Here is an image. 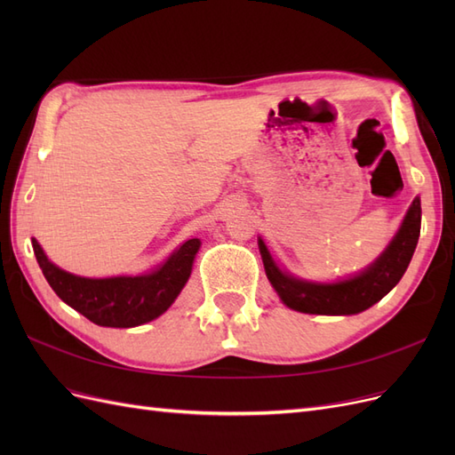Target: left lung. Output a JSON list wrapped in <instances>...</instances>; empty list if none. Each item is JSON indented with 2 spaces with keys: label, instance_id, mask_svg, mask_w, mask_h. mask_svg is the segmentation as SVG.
I'll return each mask as SVG.
<instances>
[{
  "label": "left lung",
  "instance_id": "8db88e82",
  "mask_svg": "<svg viewBox=\"0 0 455 455\" xmlns=\"http://www.w3.org/2000/svg\"><path fill=\"white\" fill-rule=\"evenodd\" d=\"M419 228L421 203L416 199L411 203L404 222L387 246V251L361 275L332 284L306 283L291 277V275L283 273L275 264L264 241L258 239V244L267 279L288 307L315 315H355L374 306L376 301L391 292L393 286L403 279L416 251Z\"/></svg>",
  "mask_w": 455,
  "mask_h": 455
}]
</instances>
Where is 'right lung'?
<instances>
[{
	"instance_id": "obj_1",
	"label": "right lung",
	"mask_w": 455,
	"mask_h": 455,
	"mask_svg": "<svg viewBox=\"0 0 455 455\" xmlns=\"http://www.w3.org/2000/svg\"><path fill=\"white\" fill-rule=\"evenodd\" d=\"M199 244V239L186 241L157 271L149 275L85 279L51 264L39 243L32 239L37 264L57 296L91 323L112 328L139 326L167 311L189 279Z\"/></svg>"
}]
</instances>
